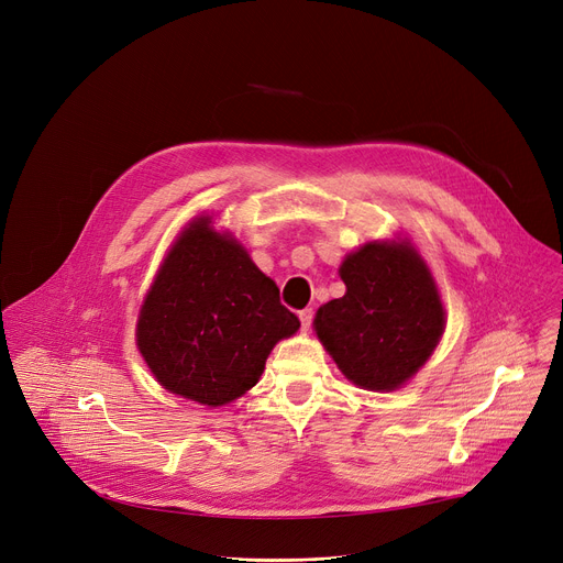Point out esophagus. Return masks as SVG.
Wrapping results in <instances>:
<instances>
[{
  "mask_svg": "<svg viewBox=\"0 0 563 563\" xmlns=\"http://www.w3.org/2000/svg\"><path fill=\"white\" fill-rule=\"evenodd\" d=\"M313 316H316V310H313V308H303V310H299V322H301V329H303V331H308V329H310V324H313Z\"/></svg>",
  "mask_w": 563,
  "mask_h": 563,
  "instance_id": "1",
  "label": "esophagus"
}]
</instances>
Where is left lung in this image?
Here are the masks:
<instances>
[{"instance_id": "left-lung-1", "label": "left lung", "mask_w": 563, "mask_h": 563, "mask_svg": "<svg viewBox=\"0 0 563 563\" xmlns=\"http://www.w3.org/2000/svg\"><path fill=\"white\" fill-rule=\"evenodd\" d=\"M346 292L320 306L316 333L344 376L368 391H396L439 346L445 308L405 241H368L340 266Z\"/></svg>"}]
</instances>
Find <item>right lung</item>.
<instances>
[{
    "label": "right lung",
    "instance_id": "1",
    "mask_svg": "<svg viewBox=\"0 0 563 563\" xmlns=\"http://www.w3.org/2000/svg\"><path fill=\"white\" fill-rule=\"evenodd\" d=\"M299 320L266 277L212 217L187 225L150 286L136 344L156 383L180 398L221 407L260 383L273 346Z\"/></svg>",
    "mask_w": 563,
    "mask_h": 563
}]
</instances>
